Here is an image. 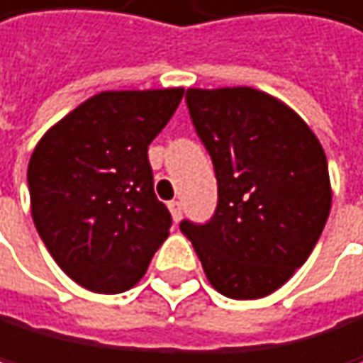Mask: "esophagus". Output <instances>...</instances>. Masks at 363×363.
I'll return each mask as SVG.
<instances>
[{"mask_svg":"<svg viewBox=\"0 0 363 363\" xmlns=\"http://www.w3.org/2000/svg\"><path fill=\"white\" fill-rule=\"evenodd\" d=\"M169 212H172L174 221H180V217H183V206H180V201H172V203H169Z\"/></svg>","mask_w":363,"mask_h":363,"instance_id":"1","label":"esophagus"}]
</instances>
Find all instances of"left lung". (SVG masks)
I'll use <instances>...</instances> for the list:
<instances>
[{
  "mask_svg": "<svg viewBox=\"0 0 363 363\" xmlns=\"http://www.w3.org/2000/svg\"><path fill=\"white\" fill-rule=\"evenodd\" d=\"M212 157L219 201L208 223L180 221L210 284L235 301L280 289L314 250L332 206L328 157L289 106L255 87L185 94Z\"/></svg>",
  "mask_w": 363,
  "mask_h": 363,
  "instance_id": "1",
  "label": "left lung"
}]
</instances>
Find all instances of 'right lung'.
I'll list each match as a JSON object with an SVG mask.
<instances>
[{"instance_id": "right-lung-1", "label": "right lung", "mask_w": 363, "mask_h": 363, "mask_svg": "<svg viewBox=\"0 0 363 363\" xmlns=\"http://www.w3.org/2000/svg\"><path fill=\"white\" fill-rule=\"evenodd\" d=\"M183 87L90 96L51 126L28 160L31 214L56 264L94 294L142 280L172 228L153 191L149 144Z\"/></svg>"}]
</instances>
